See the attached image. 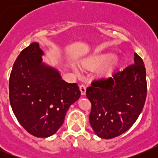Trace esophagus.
<instances>
[{
    "label": "esophagus",
    "mask_w": 158,
    "mask_h": 158,
    "mask_svg": "<svg viewBox=\"0 0 158 158\" xmlns=\"http://www.w3.org/2000/svg\"><path fill=\"white\" fill-rule=\"evenodd\" d=\"M80 90H81V95H85L86 93V86L84 85H80Z\"/></svg>",
    "instance_id": "obj_1"
}]
</instances>
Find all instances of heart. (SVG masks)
<instances>
[{
  "instance_id": "heart-1",
  "label": "heart",
  "mask_w": 158,
  "mask_h": 158,
  "mask_svg": "<svg viewBox=\"0 0 158 158\" xmlns=\"http://www.w3.org/2000/svg\"><path fill=\"white\" fill-rule=\"evenodd\" d=\"M107 61H109V62L103 69V73H107L111 72L114 66L116 65L115 55L112 53H104L93 55L84 60L82 64L85 67H97Z\"/></svg>"
}]
</instances>
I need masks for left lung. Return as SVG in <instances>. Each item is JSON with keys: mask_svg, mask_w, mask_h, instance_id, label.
Returning <instances> with one entry per match:
<instances>
[{"mask_svg": "<svg viewBox=\"0 0 158 158\" xmlns=\"http://www.w3.org/2000/svg\"><path fill=\"white\" fill-rule=\"evenodd\" d=\"M134 56L135 64L111 77L94 80L86 89L92 104L90 125L101 139L125 133L143 109L147 93L146 68L136 53Z\"/></svg>", "mask_w": 158, "mask_h": 158, "instance_id": "8db88e82", "label": "left lung"}]
</instances>
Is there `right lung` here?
<instances>
[{
  "mask_svg": "<svg viewBox=\"0 0 158 158\" xmlns=\"http://www.w3.org/2000/svg\"><path fill=\"white\" fill-rule=\"evenodd\" d=\"M43 54L39 43H31L17 57L9 77L14 115L28 133L39 138L56 133L81 96L77 85L62 80L58 69L43 62Z\"/></svg>",
  "mask_w": 158,
  "mask_h": 158,
  "instance_id": "add662e5",
  "label": "right lung"
}]
</instances>
